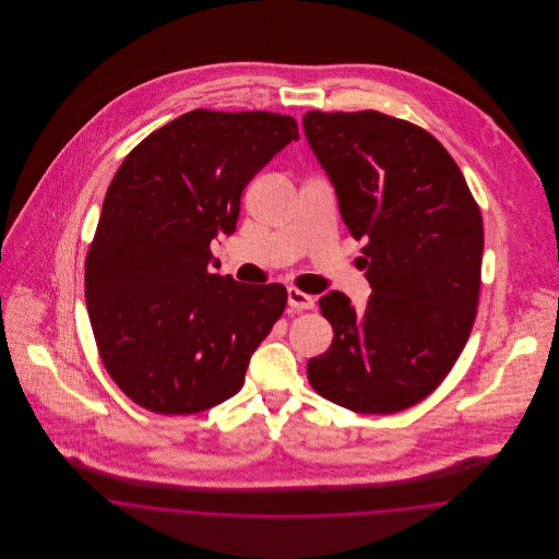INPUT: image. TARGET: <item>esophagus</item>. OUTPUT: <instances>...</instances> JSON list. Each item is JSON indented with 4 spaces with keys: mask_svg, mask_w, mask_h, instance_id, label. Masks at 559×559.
<instances>
[{
    "mask_svg": "<svg viewBox=\"0 0 559 559\" xmlns=\"http://www.w3.org/2000/svg\"><path fill=\"white\" fill-rule=\"evenodd\" d=\"M287 301H289V306H292V310H295V312L312 310V308H314V299H312V295L301 293L299 289H295V287H289V292H287Z\"/></svg>",
    "mask_w": 559,
    "mask_h": 559,
    "instance_id": "1",
    "label": "esophagus"
}]
</instances>
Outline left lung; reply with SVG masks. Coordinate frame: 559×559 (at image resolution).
<instances>
[{"instance_id": "left-lung-1", "label": "left lung", "mask_w": 559, "mask_h": 559, "mask_svg": "<svg viewBox=\"0 0 559 559\" xmlns=\"http://www.w3.org/2000/svg\"><path fill=\"white\" fill-rule=\"evenodd\" d=\"M304 132L335 188L354 239L367 308L319 299L333 344L308 362L322 399L390 415L429 396L472 333L484 226L467 182L431 133L377 110L304 115Z\"/></svg>"}]
</instances>
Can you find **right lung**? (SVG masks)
Wrapping results in <instances>:
<instances>
[{"label":"right lung","instance_id":"right-lung-1","mask_svg":"<svg viewBox=\"0 0 559 559\" xmlns=\"http://www.w3.org/2000/svg\"><path fill=\"white\" fill-rule=\"evenodd\" d=\"M293 140L289 115L197 108L117 169L85 258V304L108 374L135 404L194 415L242 388L287 289L215 274L210 242L237 230L242 188Z\"/></svg>","mask_w":559,"mask_h":559}]
</instances>
